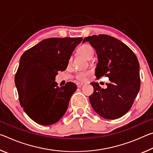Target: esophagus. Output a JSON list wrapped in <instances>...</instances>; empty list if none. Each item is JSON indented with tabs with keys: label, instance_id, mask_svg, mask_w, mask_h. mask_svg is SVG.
<instances>
[{
	"label": "esophagus",
	"instance_id": "1",
	"mask_svg": "<svg viewBox=\"0 0 153 153\" xmlns=\"http://www.w3.org/2000/svg\"><path fill=\"white\" fill-rule=\"evenodd\" d=\"M82 86H83L82 83H80V82L77 83V88H81Z\"/></svg>",
	"mask_w": 153,
	"mask_h": 153
}]
</instances>
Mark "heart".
Listing matches in <instances>:
<instances>
[{
    "instance_id": "obj_1",
    "label": "heart",
    "mask_w": 153,
    "mask_h": 153,
    "mask_svg": "<svg viewBox=\"0 0 153 153\" xmlns=\"http://www.w3.org/2000/svg\"><path fill=\"white\" fill-rule=\"evenodd\" d=\"M78 52L79 54H81L82 56H84L85 58L88 59L92 57L94 51L92 48L88 44H83L78 48ZM90 74L89 71H79L77 72L76 75V78L80 80V81H84L86 80V77Z\"/></svg>"
}]
</instances>
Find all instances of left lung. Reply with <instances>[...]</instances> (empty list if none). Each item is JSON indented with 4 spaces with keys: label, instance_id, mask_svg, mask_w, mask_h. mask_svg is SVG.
Returning a JSON list of instances; mask_svg holds the SVG:
<instances>
[{
    "label": "left lung",
    "instance_id": "left-lung-1",
    "mask_svg": "<svg viewBox=\"0 0 153 153\" xmlns=\"http://www.w3.org/2000/svg\"><path fill=\"white\" fill-rule=\"evenodd\" d=\"M97 52L98 63L95 70L97 79L108 77L107 88L98 83H90L94 92L89 100L96 112L107 120L118 119L132 106L140 86L139 63L128 46L112 36L100 34L85 38Z\"/></svg>",
    "mask_w": 153,
    "mask_h": 153
}]
</instances>
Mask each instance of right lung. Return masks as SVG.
Returning <instances> with one entry per match:
<instances>
[{
    "label": "right lung",
    "instance_id": "right-lung-1",
    "mask_svg": "<svg viewBox=\"0 0 153 153\" xmlns=\"http://www.w3.org/2000/svg\"><path fill=\"white\" fill-rule=\"evenodd\" d=\"M82 38H50L28 49L21 56L15 76L20 105L25 113L42 126L63 117L77 86L67 82L59 88L55 76L65 71Z\"/></svg>",
    "mask_w": 153,
    "mask_h": 153
}]
</instances>
